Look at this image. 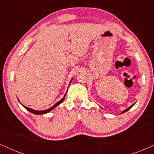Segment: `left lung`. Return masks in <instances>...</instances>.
Segmentation results:
<instances>
[{
    "label": "left lung",
    "instance_id": "1",
    "mask_svg": "<svg viewBox=\"0 0 154 154\" xmlns=\"http://www.w3.org/2000/svg\"><path fill=\"white\" fill-rule=\"evenodd\" d=\"M134 104H135V103H134ZM134 104H132V105H131V106H130L129 107V108H128L127 109H125V110H124V111H122V113H125V112H126V111H128V110H129V109H131V108H132V107L134 106Z\"/></svg>",
    "mask_w": 154,
    "mask_h": 154
}]
</instances>
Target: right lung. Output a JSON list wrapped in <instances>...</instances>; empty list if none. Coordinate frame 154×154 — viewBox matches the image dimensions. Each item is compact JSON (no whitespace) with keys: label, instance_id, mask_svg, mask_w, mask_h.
<instances>
[{"label":"right lung","instance_id":"1","mask_svg":"<svg viewBox=\"0 0 154 154\" xmlns=\"http://www.w3.org/2000/svg\"><path fill=\"white\" fill-rule=\"evenodd\" d=\"M73 79H71V81H70V83H69V85H70V83H71V81H72ZM66 94H64V96L63 97V98L62 99V100H60L59 101V102H57L54 105H53V106H52V107H50V108H49L48 109H45V110H43V111H36V110H34V109H31V108H29V107H26V106H24V105H22L24 107L25 109H26V110H28L29 111H30L31 113H34V114H37V115H39V114H45V113H48V112H50V111H51L52 109H54V108H55V107H57L58 106V105H60L61 103H62L63 101L64 100V98H65V96H66Z\"/></svg>","mask_w":154,"mask_h":154}]
</instances>
